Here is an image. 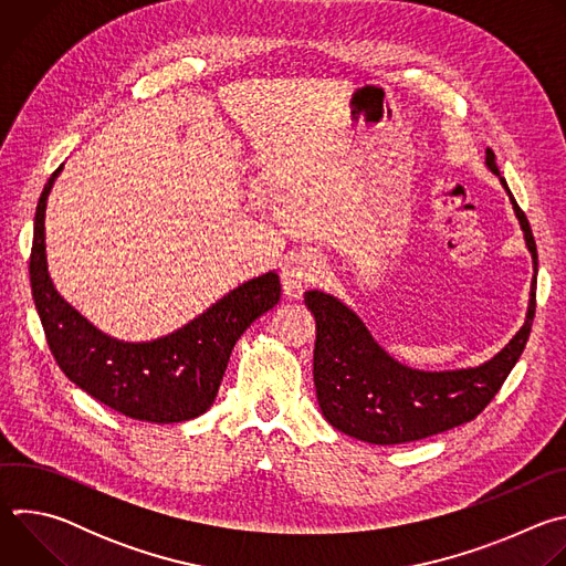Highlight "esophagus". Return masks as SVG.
I'll use <instances>...</instances> for the list:
<instances>
[{"label": "esophagus", "instance_id": "obj_1", "mask_svg": "<svg viewBox=\"0 0 566 566\" xmlns=\"http://www.w3.org/2000/svg\"><path fill=\"white\" fill-rule=\"evenodd\" d=\"M322 271H325V262L313 251H300L291 255L282 266V286L284 293L293 300L302 295V291L313 284Z\"/></svg>", "mask_w": 566, "mask_h": 566}]
</instances>
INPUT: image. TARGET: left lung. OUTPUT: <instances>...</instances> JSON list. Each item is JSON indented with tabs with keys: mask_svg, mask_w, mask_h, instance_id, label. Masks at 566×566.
<instances>
[{
	"mask_svg": "<svg viewBox=\"0 0 566 566\" xmlns=\"http://www.w3.org/2000/svg\"><path fill=\"white\" fill-rule=\"evenodd\" d=\"M486 168L506 190L533 260L535 275L524 325L493 358L474 367L417 369L380 347L360 315L343 300L325 291H306L304 304L315 317V394L322 415L336 430L376 446L419 441L452 430L489 406L520 360L535 315L537 249L528 219L489 147Z\"/></svg>",
	"mask_w": 566,
	"mask_h": 566,
	"instance_id": "obj_1",
	"label": "left lung"
}]
</instances>
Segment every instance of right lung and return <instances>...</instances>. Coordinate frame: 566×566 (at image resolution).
Here are the masks:
<instances>
[{"instance_id": "obj_1", "label": "right lung", "mask_w": 566, "mask_h": 566, "mask_svg": "<svg viewBox=\"0 0 566 566\" xmlns=\"http://www.w3.org/2000/svg\"><path fill=\"white\" fill-rule=\"evenodd\" d=\"M62 168L40 195L29 264L33 302L51 354L71 382L129 419L170 426L201 417L212 408L241 334L280 302L277 273L239 284L166 336L114 338L69 304L49 273L46 201Z\"/></svg>"}]
</instances>
